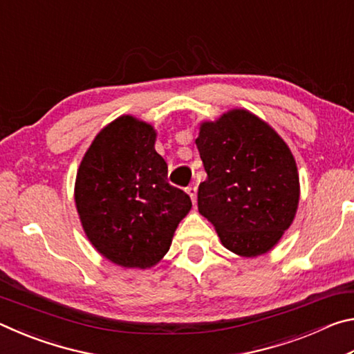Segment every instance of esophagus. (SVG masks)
Returning a JSON list of instances; mask_svg holds the SVG:
<instances>
[{
    "label": "esophagus",
    "instance_id": "34e87169",
    "mask_svg": "<svg viewBox=\"0 0 354 354\" xmlns=\"http://www.w3.org/2000/svg\"><path fill=\"white\" fill-rule=\"evenodd\" d=\"M187 194L190 195V198H192V201H196V185H189L187 187Z\"/></svg>",
    "mask_w": 354,
    "mask_h": 354
}]
</instances>
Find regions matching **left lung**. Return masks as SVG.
Instances as JSON below:
<instances>
[{
	"mask_svg": "<svg viewBox=\"0 0 354 354\" xmlns=\"http://www.w3.org/2000/svg\"><path fill=\"white\" fill-rule=\"evenodd\" d=\"M195 142L207 173L198 187L200 214L232 253H267L290 226L298 206V171L289 147L242 109L203 123Z\"/></svg>",
	"mask_w": 354,
	"mask_h": 354,
	"instance_id": "obj_1",
	"label": "left lung"
}]
</instances>
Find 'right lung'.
<instances>
[{
	"instance_id": "1",
	"label": "right lung",
	"mask_w": 354,
	"mask_h": 354,
	"mask_svg": "<svg viewBox=\"0 0 354 354\" xmlns=\"http://www.w3.org/2000/svg\"><path fill=\"white\" fill-rule=\"evenodd\" d=\"M153 127L124 115L101 131L76 175L75 201L88 241L122 267L148 268L169 251L190 196L167 181Z\"/></svg>"
}]
</instances>
